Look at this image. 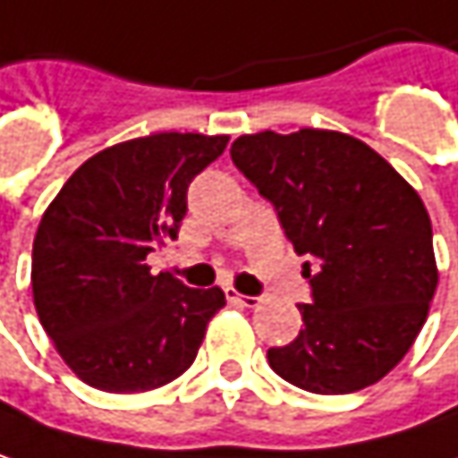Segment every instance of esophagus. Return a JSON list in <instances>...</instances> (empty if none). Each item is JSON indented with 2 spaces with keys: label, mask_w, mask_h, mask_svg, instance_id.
Listing matches in <instances>:
<instances>
[{
  "label": "esophagus",
  "mask_w": 458,
  "mask_h": 458,
  "mask_svg": "<svg viewBox=\"0 0 458 458\" xmlns=\"http://www.w3.org/2000/svg\"><path fill=\"white\" fill-rule=\"evenodd\" d=\"M225 296H228V301H233V304H241V307H249V310H254V307L259 304L257 296H243V293H238L235 288H225Z\"/></svg>",
  "instance_id": "obj_1"
}]
</instances>
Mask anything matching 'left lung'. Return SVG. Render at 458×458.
<instances>
[{"label":"left lung","instance_id":"obj_1","mask_svg":"<svg viewBox=\"0 0 458 458\" xmlns=\"http://www.w3.org/2000/svg\"><path fill=\"white\" fill-rule=\"evenodd\" d=\"M235 167L270 199L312 304L270 367L319 395L383 380L420 335L437 288L433 225L420 193L364 141L341 131H262L230 146Z\"/></svg>","mask_w":458,"mask_h":458}]
</instances>
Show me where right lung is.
<instances>
[{
	"label": "right lung",
	"mask_w": 458,
	"mask_h": 458,
	"mask_svg": "<svg viewBox=\"0 0 458 458\" xmlns=\"http://www.w3.org/2000/svg\"><path fill=\"white\" fill-rule=\"evenodd\" d=\"M230 136L154 133L86 159L47 207L30 285L63 361L91 388L141 394L193 364L225 293L151 275L148 251L178 238L188 183Z\"/></svg>",
	"instance_id": "add662e5"
}]
</instances>
